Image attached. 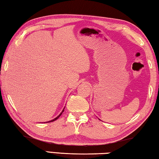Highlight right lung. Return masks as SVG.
I'll return each instance as SVG.
<instances>
[{"label":"right lung","mask_w":159,"mask_h":159,"mask_svg":"<svg viewBox=\"0 0 159 159\" xmlns=\"http://www.w3.org/2000/svg\"><path fill=\"white\" fill-rule=\"evenodd\" d=\"M64 108L63 109V110H62V111H61V112L60 113V115H58V116H57V117H56L55 118H54V119H52V120H50V121H48V122H46V123H49V122H52V121H55V120H57V118H58L59 117H60V116L61 115V114H62V113L64 112Z\"/></svg>","instance_id":"right-lung-1"}]
</instances>
